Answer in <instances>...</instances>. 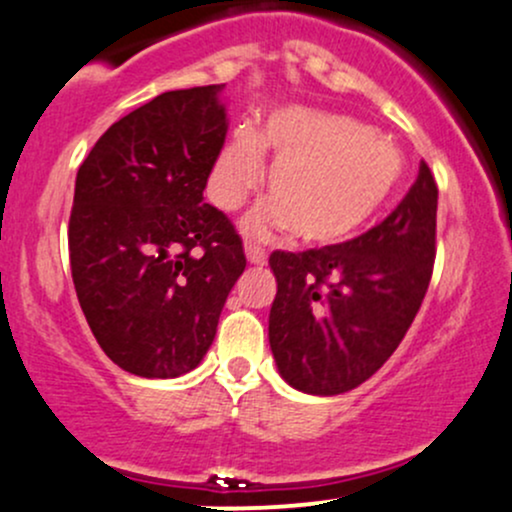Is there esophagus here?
Returning a JSON list of instances; mask_svg holds the SVG:
<instances>
[{"instance_id":"34e87169","label":"esophagus","mask_w":512,"mask_h":512,"mask_svg":"<svg viewBox=\"0 0 512 512\" xmlns=\"http://www.w3.org/2000/svg\"><path fill=\"white\" fill-rule=\"evenodd\" d=\"M245 255L252 265H265L267 262V250L255 240H245Z\"/></svg>"}]
</instances>
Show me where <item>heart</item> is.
I'll return each mask as SVG.
<instances>
[{"label":"heart","instance_id":"heart-1","mask_svg":"<svg viewBox=\"0 0 512 512\" xmlns=\"http://www.w3.org/2000/svg\"><path fill=\"white\" fill-rule=\"evenodd\" d=\"M272 150L267 201L250 226H291L306 243H340L362 230L396 192L401 153L386 138L347 116L284 109L267 121L262 138L235 128L218 153L209 194L221 209H238L260 184L265 149Z\"/></svg>","mask_w":512,"mask_h":512}]
</instances>
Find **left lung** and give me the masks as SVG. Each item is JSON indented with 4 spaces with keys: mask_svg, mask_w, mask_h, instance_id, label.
<instances>
[{
    "mask_svg": "<svg viewBox=\"0 0 512 512\" xmlns=\"http://www.w3.org/2000/svg\"><path fill=\"white\" fill-rule=\"evenodd\" d=\"M437 184L428 162L401 204L340 245L269 255V345L294 389L335 396L367 381L406 338L435 265Z\"/></svg>",
    "mask_w": 512,
    "mask_h": 512,
    "instance_id": "1",
    "label": "left lung"
}]
</instances>
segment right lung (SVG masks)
<instances>
[{"instance_id": "1", "label": "right lung", "mask_w": 512, "mask_h": 512, "mask_svg": "<svg viewBox=\"0 0 512 512\" xmlns=\"http://www.w3.org/2000/svg\"><path fill=\"white\" fill-rule=\"evenodd\" d=\"M223 84L174 89L109 126L77 170L67 226L82 313L114 364L145 379L192 372L247 265L204 189L226 143Z\"/></svg>"}]
</instances>
